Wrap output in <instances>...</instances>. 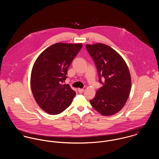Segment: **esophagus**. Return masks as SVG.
<instances>
[{"mask_svg":"<svg viewBox=\"0 0 159 159\" xmlns=\"http://www.w3.org/2000/svg\"><path fill=\"white\" fill-rule=\"evenodd\" d=\"M84 90L83 89H80V88H79V89H78V91L80 93H83V92H84Z\"/></svg>","mask_w":159,"mask_h":159,"instance_id":"1","label":"esophagus"}]
</instances>
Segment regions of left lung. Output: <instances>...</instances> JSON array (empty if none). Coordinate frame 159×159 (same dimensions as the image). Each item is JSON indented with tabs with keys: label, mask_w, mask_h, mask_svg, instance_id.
Here are the masks:
<instances>
[{
	"label": "left lung",
	"mask_w": 159,
	"mask_h": 159,
	"mask_svg": "<svg viewBox=\"0 0 159 159\" xmlns=\"http://www.w3.org/2000/svg\"><path fill=\"white\" fill-rule=\"evenodd\" d=\"M86 47L96 66L99 83L103 84L90 100L91 105L103 116L113 115L122 108L129 96L131 77L128 67L109 46L96 43Z\"/></svg>",
	"instance_id": "1"
}]
</instances>
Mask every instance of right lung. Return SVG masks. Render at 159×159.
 Masks as SVG:
<instances>
[{
  "label": "right lung",
  "instance_id": "obj_1",
  "mask_svg": "<svg viewBox=\"0 0 159 159\" xmlns=\"http://www.w3.org/2000/svg\"><path fill=\"white\" fill-rule=\"evenodd\" d=\"M83 45L57 43L46 48L35 61L31 73L33 95L40 107L48 114L61 113L76 95L68 84H62L67 70Z\"/></svg>",
  "mask_w": 159,
  "mask_h": 159
}]
</instances>
